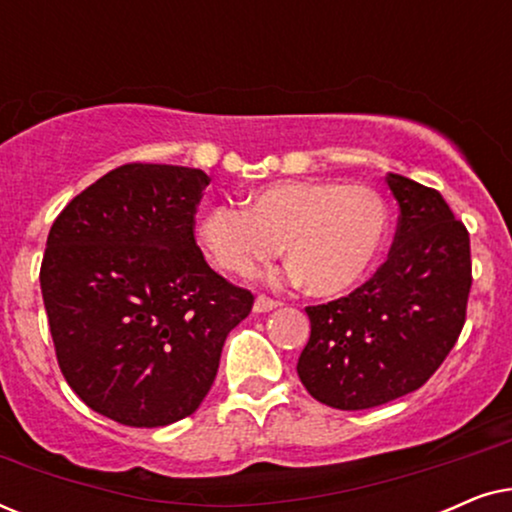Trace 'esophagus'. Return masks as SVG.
Wrapping results in <instances>:
<instances>
[{
  "mask_svg": "<svg viewBox=\"0 0 512 512\" xmlns=\"http://www.w3.org/2000/svg\"><path fill=\"white\" fill-rule=\"evenodd\" d=\"M277 307H279V303H277V300H272V298L256 296V300H254V312H258V314L270 312V310H277Z\"/></svg>",
  "mask_w": 512,
  "mask_h": 512,
  "instance_id": "34e87169",
  "label": "esophagus"
}]
</instances>
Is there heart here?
Masks as SVG:
<instances>
[{
	"label": "heart",
	"instance_id": "obj_1",
	"mask_svg": "<svg viewBox=\"0 0 512 512\" xmlns=\"http://www.w3.org/2000/svg\"><path fill=\"white\" fill-rule=\"evenodd\" d=\"M389 212L373 188L333 179L265 184L244 198V209L209 207L198 240L233 275H256L284 244L291 279L317 298L352 291L380 258Z\"/></svg>",
	"mask_w": 512,
	"mask_h": 512
}]
</instances>
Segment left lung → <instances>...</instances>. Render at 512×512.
<instances>
[{
    "label": "left lung",
    "mask_w": 512,
    "mask_h": 512,
    "mask_svg": "<svg viewBox=\"0 0 512 512\" xmlns=\"http://www.w3.org/2000/svg\"><path fill=\"white\" fill-rule=\"evenodd\" d=\"M398 202L389 261L349 293L307 307L298 377L319 403L368 410L422 387L457 342L471 291V242L443 195L387 174Z\"/></svg>",
    "instance_id": "left-lung-1"
}]
</instances>
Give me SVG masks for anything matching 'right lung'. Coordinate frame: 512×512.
Masks as SVG:
<instances>
[{
  "label": "right lung",
  "instance_id": "add662e5",
  "mask_svg": "<svg viewBox=\"0 0 512 512\" xmlns=\"http://www.w3.org/2000/svg\"><path fill=\"white\" fill-rule=\"evenodd\" d=\"M209 177L181 165H123L55 219L41 296L62 375L90 410L128 426L193 415L226 335L254 296L209 268L193 237Z\"/></svg>",
  "mask_w": 512,
  "mask_h": 512
}]
</instances>
